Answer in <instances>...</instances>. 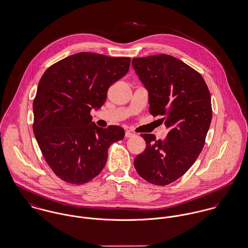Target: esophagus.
Instances as JSON below:
<instances>
[{
    "label": "esophagus",
    "mask_w": 248,
    "mask_h": 248,
    "mask_svg": "<svg viewBox=\"0 0 248 248\" xmlns=\"http://www.w3.org/2000/svg\"><path fill=\"white\" fill-rule=\"evenodd\" d=\"M135 134H133V133H131V132H129V131H127L126 133H125V137L126 138H130V137H132V136H134Z\"/></svg>",
    "instance_id": "obj_1"
}]
</instances>
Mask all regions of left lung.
<instances>
[{
	"instance_id": "obj_1",
	"label": "left lung",
	"mask_w": 248,
	"mask_h": 248,
	"mask_svg": "<svg viewBox=\"0 0 248 248\" xmlns=\"http://www.w3.org/2000/svg\"><path fill=\"white\" fill-rule=\"evenodd\" d=\"M132 65L149 92L150 113L162 115L167 138L144 134L145 151L135 159L138 174L166 186L179 179L203 150L211 118V97L203 77L170 55L135 58Z\"/></svg>"
}]
</instances>
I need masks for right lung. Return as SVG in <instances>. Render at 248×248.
<instances>
[{
  "mask_svg": "<svg viewBox=\"0 0 248 248\" xmlns=\"http://www.w3.org/2000/svg\"><path fill=\"white\" fill-rule=\"evenodd\" d=\"M130 58L81 52L58 62L43 75L33 102V131L55 174L81 185L103 170L109 147L122 140L119 126L97 127L90 115L107 98L109 87L124 77Z\"/></svg>",
  "mask_w": 248,
  "mask_h": 248,
  "instance_id": "add662e5",
  "label": "right lung"
}]
</instances>
